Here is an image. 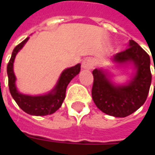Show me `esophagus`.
<instances>
[{
    "mask_svg": "<svg viewBox=\"0 0 155 155\" xmlns=\"http://www.w3.org/2000/svg\"><path fill=\"white\" fill-rule=\"evenodd\" d=\"M94 65H95L94 60L91 58H87L84 60H83V62H82V67L85 70H91L94 67Z\"/></svg>",
    "mask_w": 155,
    "mask_h": 155,
    "instance_id": "1",
    "label": "esophagus"
}]
</instances>
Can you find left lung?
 <instances>
[{
	"mask_svg": "<svg viewBox=\"0 0 155 155\" xmlns=\"http://www.w3.org/2000/svg\"><path fill=\"white\" fill-rule=\"evenodd\" d=\"M112 60L118 64L133 63L136 70L134 78L127 85H115L107 78L106 72L101 69H95L92 71V99L97 107L105 114L125 117L138 110L147 97L152 81L150 58L131 39L128 49L116 53Z\"/></svg>",
	"mask_w": 155,
	"mask_h": 155,
	"instance_id": "1",
	"label": "left lung"
}]
</instances>
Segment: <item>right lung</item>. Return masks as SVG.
I'll list each match as a JSON object with an SVG mask.
<instances>
[{"instance_id": "1", "label": "right lung", "mask_w": 155, "mask_h": 155, "mask_svg": "<svg viewBox=\"0 0 155 155\" xmlns=\"http://www.w3.org/2000/svg\"><path fill=\"white\" fill-rule=\"evenodd\" d=\"M29 38H27L21 43L15 46L12 52V56L8 64L7 71L8 76V87L11 96L15 99L16 104L26 113L32 116H46L51 115L58 110L64 99L65 98L66 88L71 80L76 77L80 71V64H76L73 67L65 69L60 75L56 86L48 94L43 96H28L21 94L18 91L15 85V78L14 73V61L15 56L19 52L24 45L27 43Z\"/></svg>"}]
</instances>
